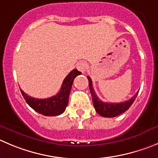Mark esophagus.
I'll list each match as a JSON object with an SVG mask.
<instances>
[{"label":"esophagus","instance_id":"34e87169","mask_svg":"<svg viewBox=\"0 0 158 158\" xmlns=\"http://www.w3.org/2000/svg\"><path fill=\"white\" fill-rule=\"evenodd\" d=\"M77 68L78 70H80L82 73H84V72L86 71L87 68H88V64L85 61H80L77 64Z\"/></svg>","mask_w":158,"mask_h":158}]
</instances>
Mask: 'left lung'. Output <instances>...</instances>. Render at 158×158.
I'll use <instances>...</instances> for the list:
<instances>
[{"label":"left lung","instance_id":"obj_1","mask_svg":"<svg viewBox=\"0 0 158 158\" xmlns=\"http://www.w3.org/2000/svg\"><path fill=\"white\" fill-rule=\"evenodd\" d=\"M88 79V84H89L90 91H91V96H92L93 104H94V107L95 109V111L97 113L102 115L103 117H106V118H111V117H115L117 115H120V114L123 113L127 110L130 109V106L133 103V102L136 99V96H137L139 91L136 93V94L133 96L130 100L124 102L120 103H108V102H103L102 101H101L100 99L98 98L97 94L94 92V89L92 87V81L90 77H87Z\"/></svg>","mask_w":158,"mask_h":158}]
</instances>
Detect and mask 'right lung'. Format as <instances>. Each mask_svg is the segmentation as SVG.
Returning <instances> with one entry per match:
<instances>
[{"label":"right lung","mask_w":158,"mask_h":158,"mask_svg":"<svg viewBox=\"0 0 158 158\" xmlns=\"http://www.w3.org/2000/svg\"><path fill=\"white\" fill-rule=\"evenodd\" d=\"M81 73V72L78 71L77 69H73L64 80L59 93H57L56 95H54L49 98H35L25 94L22 89H20L21 92L27 104L35 112L46 116L59 115L65 111L66 107L68 105L69 95L73 80L77 75H80Z\"/></svg>","instance_id":"add662e5"}]
</instances>
